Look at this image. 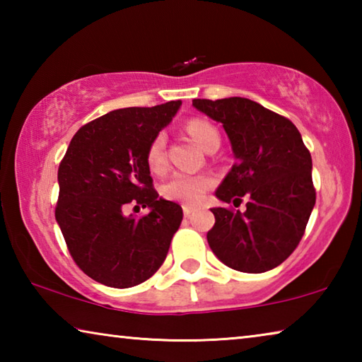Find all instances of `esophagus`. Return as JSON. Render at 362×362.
Listing matches in <instances>:
<instances>
[{"mask_svg":"<svg viewBox=\"0 0 362 362\" xmlns=\"http://www.w3.org/2000/svg\"><path fill=\"white\" fill-rule=\"evenodd\" d=\"M193 212H194L193 207H189V206H183V216H185V217H189V216H192Z\"/></svg>","mask_w":362,"mask_h":362,"instance_id":"34e87169","label":"esophagus"}]
</instances>
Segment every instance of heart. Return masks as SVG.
I'll use <instances>...</instances> for the list:
<instances>
[{
  "mask_svg": "<svg viewBox=\"0 0 362 362\" xmlns=\"http://www.w3.org/2000/svg\"><path fill=\"white\" fill-rule=\"evenodd\" d=\"M188 132L206 150L212 142L218 140V131L211 122L204 119H192L187 124ZM146 161L155 173H163L166 169V136L158 134L146 151ZM214 187V179L203 174L179 173L170 177L163 185V193L168 199L179 201L187 206H198L204 201L206 193Z\"/></svg>",
  "mask_w": 362,
  "mask_h": 362,
  "instance_id": "heart-1",
  "label": "heart"
}]
</instances>
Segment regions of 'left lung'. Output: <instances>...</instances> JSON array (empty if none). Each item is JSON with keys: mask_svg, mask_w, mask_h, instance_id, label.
Here are the masks:
<instances>
[{"mask_svg": "<svg viewBox=\"0 0 362 362\" xmlns=\"http://www.w3.org/2000/svg\"><path fill=\"white\" fill-rule=\"evenodd\" d=\"M193 107L222 124L236 163L216 189L223 203L246 211L211 209L212 252L226 267L263 273L281 265L302 240L316 203L311 155L292 122L244 97L194 99Z\"/></svg>", "mask_w": 362, "mask_h": 362, "instance_id": "left-lung-1", "label": "left lung"}]
</instances>
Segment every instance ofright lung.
Returning <instances> with one entry per match:
<instances>
[{"label": "right lung", "instance_id": "right-lung-1", "mask_svg": "<svg viewBox=\"0 0 362 362\" xmlns=\"http://www.w3.org/2000/svg\"><path fill=\"white\" fill-rule=\"evenodd\" d=\"M182 105L129 107L84 124L59 166L56 220L76 265L116 289L137 286L166 259L182 207L153 188L146 151ZM148 206L144 218L125 207Z\"/></svg>", "mask_w": 362, "mask_h": 362}]
</instances>
